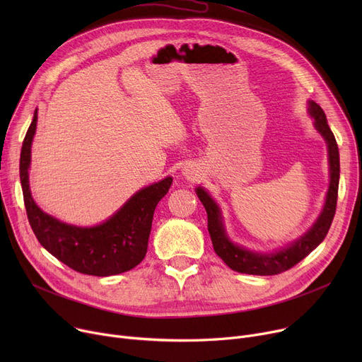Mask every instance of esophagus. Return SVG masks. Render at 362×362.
Masks as SVG:
<instances>
[{
	"label": "esophagus",
	"instance_id": "obj_1",
	"mask_svg": "<svg viewBox=\"0 0 362 362\" xmlns=\"http://www.w3.org/2000/svg\"><path fill=\"white\" fill-rule=\"evenodd\" d=\"M182 173H183V176H186V179H191V180L197 179V173L192 167H185L182 170Z\"/></svg>",
	"mask_w": 362,
	"mask_h": 362
}]
</instances>
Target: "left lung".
<instances>
[{
	"mask_svg": "<svg viewBox=\"0 0 362 362\" xmlns=\"http://www.w3.org/2000/svg\"><path fill=\"white\" fill-rule=\"evenodd\" d=\"M308 114L314 119L315 130L322 136V139L326 141L327 145L330 183L326 194L325 205H322V210L315 223L300 238H298L288 246H284V248H280L274 252H257L235 243L226 233L218 204L204 187L198 186L195 189L199 201L205 206V211L208 216V232H210L216 254L229 265L232 270L238 273L254 276H274L286 272L292 269L293 265H296L300 259L305 258L310 252H313L317 246L325 240L330 229L336 213L339 189V148L333 132L327 124L325 111H322V108L313 100L308 101Z\"/></svg>",
	"mask_w": 362,
	"mask_h": 362,
	"instance_id": "8db88e82",
	"label": "left lung"
}]
</instances>
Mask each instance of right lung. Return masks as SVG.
Wrapping results in <instances>:
<instances>
[{
    "mask_svg": "<svg viewBox=\"0 0 362 362\" xmlns=\"http://www.w3.org/2000/svg\"><path fill=\"white\" fill-rule=\"evenodd\" d=\"M37 110L26 132L21 152V183L32 230L44 248L74 272L107 277L132 270L145 258L156 206L168 192L173 177L142 187L105 221L81 227L44 213L32 198L29 186L30 149Z\"/></svg>",
    "mask_w": 362,
    "mask_h": 362,
    "instance_id": "right-lung-1",
    "label": "right lung"
}]
</instances>
